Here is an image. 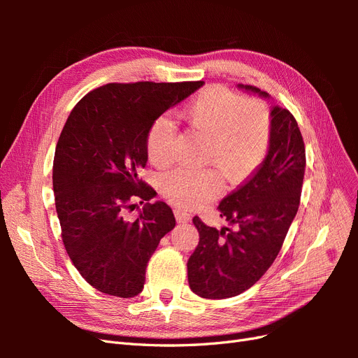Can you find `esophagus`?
<instances>
[{
  "mask_svg": "<svg viewBox=\"0 0 358 358\" xmlns=\"http://www.w3.org/2000/svg\"><path fill=\"white\" fill-rule=\"evenodd\" d=\"M175 216H176V221L178 222H188L189 220H191V216H189V213H187V212H183V210H180V209H176L175 210Z\"/></svg>",
  "mask_w": 358,
  "mask_h": 358,
  "instance_id": "obj_1",
  "label": "esophagus"
}]
</instances>
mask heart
<instances>
[{
	"mask_svg": "<svg viewBox=\"0 0 358 358\" xmlns=\"http://www.w3.org/2000/svg\"><path fill=\"white\" fill-rule=\"evenodd\" d=\"M192 131L208 137L206 159L230 179H242L266 158L272 117L267 106L243 99L224 86L203 90L183 110ZM146 150L155 166L176 158V125L167 115L158 116L146 134ZM221 189V176L213 169H179L162 179V192L179 208L191 209L213 199Z\"/></svg>",
	"mask_w": 358,
	"mask_h": 358,
	"instance_id": "1",
	"label": "heart"
}]
</instances>
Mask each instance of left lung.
<instances>
[{
    "label": "left lung",
    "instance_id": "left-lung-1",
    "mask_svg": "<svg viewBox=\"0 0 358 358\" xmlns=\"http://www.w3.org/2000/svg\"><path fill=\"white\" fill-rule=\"evenodd\" d=\"M241 90L268 99L252 85ZM268 150L251 178L218 206L231 225L221 230L194 216L200 241L188 259L189 288L203 299H229L251 288L273 264L300 204L305 143L297 121L275 106Z\"/></svg>",
    "mask_w": 358,
    "mask_h": 358
}]
</instances>
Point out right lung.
Segmentation results:
<instances>
[{
	"mask_svg": "<svg viewBox=\"0 0 358 358\" xmlns=\"http://www.w3.org/2000/svg\"><path fill=\"white\" fill-rule=\"evenodd\" d=\"M203 82L107 83L74 106L53 158V192L66 251L82 278L104 294L129 299L145 285L149 258L176 220L138 179L146 134L158 116ZM147 201L138 220L124 212Z\"/></svg>",
	"mask_w": 358,
	"mask_h": 358,
	"instance_id": "obj_1",
	"label": "right lung"
}]
</instances>
